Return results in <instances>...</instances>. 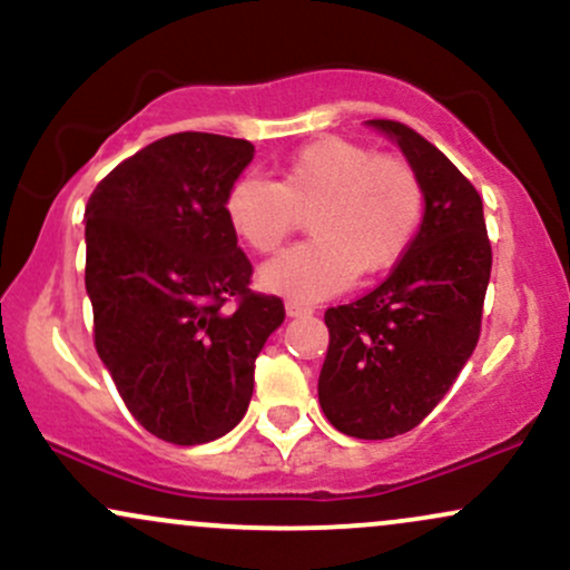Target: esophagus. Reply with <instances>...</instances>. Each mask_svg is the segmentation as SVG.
<instances>
[{
    "mask_svg": "<svg viewBox=\"0 0 570 570\" xmlns=\"http://www.w3.org/2000/svg\"><path fill=\"white\" fill-rule=\"evenodd\" d=\"M311 313H313V305L297 303V299H286V316L297 318V316H311Z\"/></svg>",
    "mask_w": 570,
    "mask_h": 570,
    "instance_id": "esophagus-1",
    "label": "esophagus"
}]
</instances>
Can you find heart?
<instances>
[{
	"label": "heart",
	"instance_id": "b5f03b06",
	"mask_svg": "<svg viewBox=\"0 0 570 570\" xmlns=\"http://www.w3.org/2000/svg\"><path fill=\"white\" fill-rule=\"evenodd\" d=\"M426 208L421 174L404 155L375 153L348 136H322L292 153L278 179L238 176L225 195L233 233L257 254H273L311 214V240L259 271L267 292L318 303L377 276L407 252Z\"/></svg>",
	"mask_w": 570,
	"mask_h": 570
}]
</instances>
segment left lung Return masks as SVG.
<instances>
[{
  "mask_svg": "<svg viewBox=\"0 0 570 570\" xmlns=\"http://www.w3.org/2000/svg\"><path fill=\"white\" fill-rule=\"evenodd\" d=\"M421 174L426 214L391 276L324 313L330 348L318 402L343 434L391 440L440 404L480 340L493 265L482 198L417 130L370 120Z\"/></svg>",
  "mask_w": 570,
  "mask_h": 570,
  "instance_id": "8db88e82",
  "label": "left lung"
}]
</instances>
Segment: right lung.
<instances>
[{"label": "right lung", "mask_w": 570, "mask_h": 570, "mask_svg": "<svg viewBox=\"0 0 570 570\" xmlns=\"http://www.w3.org/2000/svg\"><path fill=\"white\" fill-rule=\"evenodd\" d=\"M254 144L163 136L98 181L85 206V289L94 343L126 407L171 444L225 436L246 415L254 362L284 322L276 294L225 217Z\"/></svg>", "instance_id": "right-lung-1"}]
</instances>
